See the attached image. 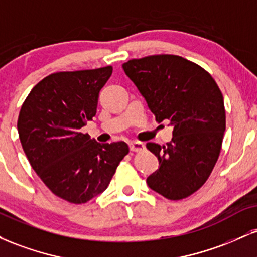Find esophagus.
Here are the masks:
<instances>
[{
	"instance_id": "obj_1",
	"label": "esophagus",
	"mask_w": 257,
	"mask_h": 257,
	"mask_svg": "<svg viewBox=\"0 0 257 257\" xmlns=\"http://www.w3.org/2000/svg\"><path fill=\"white\" fill-rule=\"evenodd\" d=\"M129 147H131V151L133 152H141L145 150V145L143 143H140V141H132L129 144Z\"/></svg>"
}]
</instances>
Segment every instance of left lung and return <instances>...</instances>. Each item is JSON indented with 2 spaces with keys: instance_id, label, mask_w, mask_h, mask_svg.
Here are the masks:
<instances>
[{
  "instance_id": "obj_1",
  "label": "left lung",
  "mask_w": 257,
  "mask_h": 257,
  "mask_svg": "<svg viewBox=\"0 0 257 257\" xmlns=\"http://www.w3.org/2000/svg\"><path fill=\"white\" fill-rule=\"evenodd\" d=\"M123 70L156 120L174 126L170 143L146 144L159 161L147 185L170 200L191 196L210 176L222 146L226 112L219 85L203 67L179 55L132 59Z\"/></svg>"
}]
</instances>
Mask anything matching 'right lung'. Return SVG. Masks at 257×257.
Here are the masks:
<instances>
[{"mask_svg":"<svg viewBox=\"0 0 257 257\" xmlns=\"http://www.w3.org/2000/svg\"><path fill=\"white\" fill-rule=\"evenodd\" d=\"M111 75L112 66L52 73L32 88L19 112L18 133L32 169L73 204L104 192L129 152L124 141L100 144L81 133Z\"/></svg>","mask_w":257,"mask_h":257,"instance_id":"add662e5","label":"right lung"}]
</instances>
